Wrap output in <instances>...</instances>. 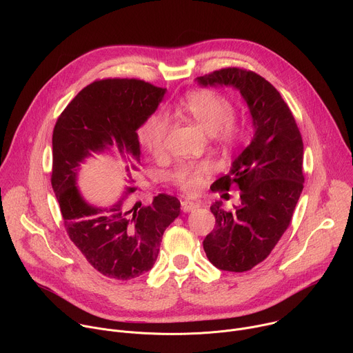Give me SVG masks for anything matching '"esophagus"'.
I'll use <instances>...</instances> for the list:
<instances>
[{"instance_id": "34e87169", "label": "esophagus", "mask_w": 353, "mask_h": 353, "mask_svg": "<svg viewBox=\"0 0 353 353\" xmlns=\"http://www.w3.org/2000/svg\"><path fill=\"white\" fill-rule=\"evenodd\" d=\"M199 207H201L199 201H183V203H181V211L183 212H191V211H194Z\"/></svg>"}]
</instances>
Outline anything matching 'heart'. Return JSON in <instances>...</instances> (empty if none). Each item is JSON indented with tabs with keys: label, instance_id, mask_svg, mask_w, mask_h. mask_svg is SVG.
I'll return each instance as SVG.
<instances>
[{
	"label": "heart",
	"instance_id": "obj_1",
	"mask_svg": "<svg viewBox=\"0 0 353 353\" xmlns=\"http://www.w3.org/2000/svg\"><path fill=\"white\" fill-rule=\"evenodd\" d=\"M177 110L192 119L208 135H215L226 145L236 143L243 138V130L232 121L234 117L232 102L216 92L203 90L190 93L179 103ZM168 130L169 120L163 114L149 119L141 128V142L150 155H161ZM211 170L212 165L210 162H188L180 165L170 179L184 192L194 194Z\"/></svg>",
	"mask_w": 353,
	"mask_h": 353
}]
</instances>
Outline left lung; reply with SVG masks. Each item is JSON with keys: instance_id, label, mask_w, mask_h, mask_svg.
Wrapping results in <instances>:
<instances>
[{"instance_id": "obj_1", "label": "left lung", "mask_w": 353, "mask_h": 353, "mask_svg": "<svg viewBox=\"0 0 353 353\" xmlns=\"http://www.w3.org/2000/svg\"><path fill=\"white\" fill-rule=\"evenodd\" d=\"M201 86H232L248 106L254 135L218 179L215 190L240 188V204L223 211L211 205L216 223L204 239L208 260L219 270L248 271L264 261L288 226L303 190V141L279 92L263 77L243 68H223L195 79Z\"/></svg>"}]
</instances>
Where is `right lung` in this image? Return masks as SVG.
<instances>
[{"instance_id":"1","label":"right lung","mask_w":353,"mask_h":353,"mask_svg":"<svg viewBox=\"0 0 353 353\" xmlns=\"http://www.w3.org/2000/svg\"><path fill=\"white\" fill-rule=\"evenodd\" d=\"M166 89L139 79H102L83 88L59 117L53 131L52 185L67 233L102 275L128 281L154 267L166 228L180 215V201L159 194L152 204L130 207L134 187L110 207H94L77 185L81 163L94 154L124 159L137 169V130L158 109ZM130 176V174H128Z\"/></svg>"}]
</instances>
